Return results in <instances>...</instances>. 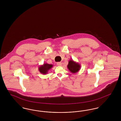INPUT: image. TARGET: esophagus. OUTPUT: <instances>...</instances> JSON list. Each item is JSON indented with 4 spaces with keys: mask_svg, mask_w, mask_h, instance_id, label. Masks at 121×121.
<instances>
[{
    "mask_svg": "<svg viewBox=\"0 0 121 121\" xmlns=\"http://www.w3.org/2000/svg\"><path fill=\"white\" fill-rule=\"evenodd\" d=\"M57 64L58 66H61L62 65V63L61 62H58L57 63Z\"/></svg>",
    "mask_w": 121,
    "mask_h": 121,
    "instance_id": "1",
    "label": "esophagus"
}]
</instances>
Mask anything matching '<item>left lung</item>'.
I'll return each instance as SVG.
<instances>
[{
    "label": "left lung",
    "mask_w": 121,
    "mask_h": 121,
    "mask_svg": "<svg viewBox=\"0 0 121 121\" xmlns=\"http://www.w3.org/2000/svg\"><path fill=\"white\" fill-rule=\"evenodd\" d=\"M67 67L72 73H77L80 69L81 65L78 63L76 62L73 59L70 60Z\"/></svg>",
    "instance_id": "left-lung-1"
}]
</instances>
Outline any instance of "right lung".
Instances as JSON below:
<instances>
[{
    "mask_svg": "<svg viewBox=\"0 0 121 121\" xmlns=\"http://www.w3.org/2000/svg\"><path fill=\"white\" fill-rule=\"evenodd\" d=\"M53 67L52 64H50L47 63H43V65H42L39 67V70L41 73L43 74H46L48 73V71L51 69Z\"/></svg>",
    "mask_w": 121,
    "mask_h": 121,
    "instance_id": "add662e5",
    "label": "right lung"
}]
</instances>
